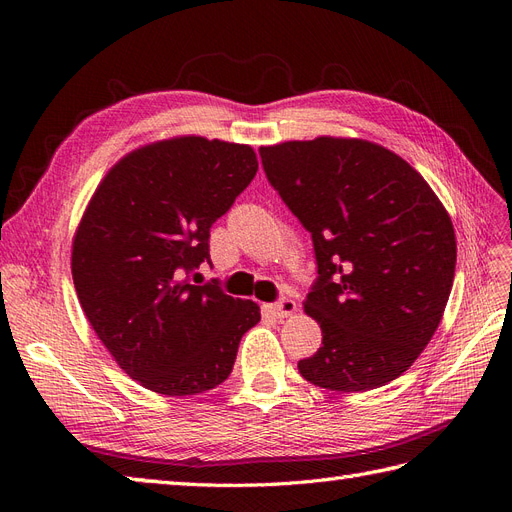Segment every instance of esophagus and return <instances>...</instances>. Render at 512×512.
I'll list each match as a JSON object with an SVG mask.
<instances>
[{"label":"esophagus","mask_w":512,"mask_h":512,"mask_svg":"<svg viewBox=\"0 0 512 512\" xmlns=\"http://www.w3.org/2000/svg\"><path fill=\"white\" fill-rule=\"evenodd\" d=\"M269 309H271V314L275 318L282 320V318H288V316H292L294 312H297V301L290 299V297H282L277 303L269 305Z\"/></svg>","instance_id":"34e87169"}]
</instances>
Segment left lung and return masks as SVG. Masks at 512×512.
<instances>
[{"label": "left lung", "instance_id": "obj_1", "mask_svg": "<svg viewBox=\"0 0 512 512\" xmlns=\"http://www.w3.org/2000/svg\"><path fill=\"white\" fill-rule=\"evenodd\" d=\"M260 158L314 241L318 277L303 305L322 346L299 374L342 393L399 378L436 333L455 280V230L438 196L397 153L361 138L288 141Z\"/></svg>", "mask_w": 512, "mask_h": 512}]
</instances>
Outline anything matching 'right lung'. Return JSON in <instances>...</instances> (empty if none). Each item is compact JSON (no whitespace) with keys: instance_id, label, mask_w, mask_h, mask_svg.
Wrapping results in <instances>:
<instances>
[{"instance_id":"obj_1","label":"right lung","mask_w":512,"mask_h":512,"mask_svg":"<svg viewBox=\"0 0 512 512\" xmlns=\"http://www.w3.org/2000/svg\"><path fill=\"white\" fill-rule=\"evenodd\" d=\"M258 170L250 145L179 136L108 170L72 243L83 312L117 365L145 389L185 397L222 384L254 301L188 275L209 258V230Z\"/></svg>"}]
</instances>
